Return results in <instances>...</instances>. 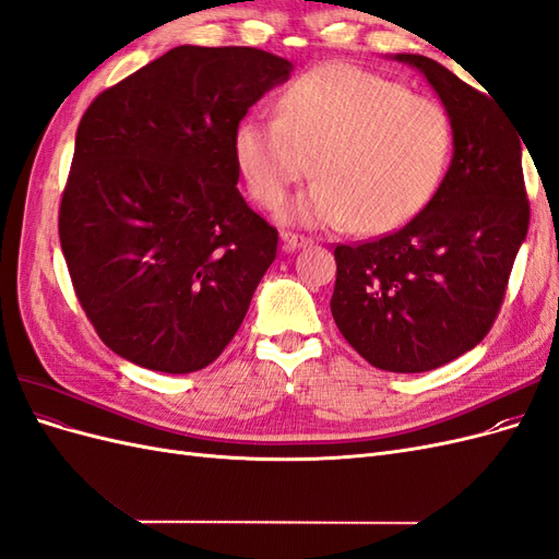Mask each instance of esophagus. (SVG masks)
Returning <instances> with one entry per match:
<instances>
[{"instance_id": "34e87169", "label": "esophagus", "mask_w": 559, "mask_h": 559, "mask_svg": "<svg viewBox=\"0 0 559 559\" xmlns=\"http://www.w3.org/2000/svg\"><path fill=\"white\" fill-rule=\"evenodd\" d=\"M312 240L306 238V235H296V233H282V249L284 251H296L300 247H308Z\"/></svg>"}]
</instances>
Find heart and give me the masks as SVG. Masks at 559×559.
<instances>
[{
    "label": "heart",
    "instance_id": "b5f03b06",
    "mask_svg": "<svg viewBox=\"0 0 559 559\" xmlns=\"http://www.w3.org/2000/svg\"><path fill=\"white\" fill-rule=\"evenodd\" d=\"M233 144L249 193L263 207H277L314 165L319 179L284 218L384 233L436 193L450 156V123L433 99L396 81L324 64L284 88L277 116L242 118Z\"/></svg>",
    "mask_w": 559,
    "mask_h": 559
}]
</instances>
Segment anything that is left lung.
Wrapping results in <instances>:
<instances>
[{"label": "left lung", "instance_id": "left-lung-1", "mask_svg": "<svg viewBox=\"0 0 559 559\" xmlns=\"http://www.w3.org/2000/svg\"><path fill=\"white\" fill-rule=\"evenodd\" d=\"M392 60L425 74L452 128V160L433 198L403 228L335 247L331 314L376 368L425 373L476 347L527 238L522 134L501 107L443 64L415 53Z\"/></svg>", "mask_w": 559, "mask_h": 559}]
</instances>
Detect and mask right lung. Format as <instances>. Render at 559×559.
Here are the masks:
<instances>
[{
	"instance_id": "add662e5",
	"label": "right lung",
	"mask_w": 559,
	"mask_h": 559,
	"mask_svg": "<svg viewBox=\"0 0 559 559\" xmlns=\"http://www.w3.org/2000/svg\"><path fill=\"white\" fill-rule=\"evenodd\" d=\"M292 72L267 50L186 44L83 114L60 245L81 308L118 357L183 376L238 333L277 230L238 191L233 140Z\"/></svg>"
}]
</instances>
